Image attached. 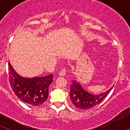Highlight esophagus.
<instances>
[{
	"mask_svg": "<svg viewBox=\"0 0 130 130\" xmlns=\"http://www.w3.org/2000/svg\"><path fill=\"white\" fill-rule=\"evenodd\" d=\"M66 70L65 68H63L61 69V70L59 72V74L60 76H64V75H66Z\"/></svg>",
	"mask_w": 130,
	"mask_h": 130,
	"instance_id": "1",
	"label": "esophagus"
}]
</instances>
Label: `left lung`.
<instances>
[{
	"label": "left lung",
	"mask_w": 130,
	"mask_h": 130,
	"mask_svg": "<svg viewBox=\"0 0 130 130\" xmlns=\"http://www.w3.org/2000/svg\"><path fill=\"white\" fill-rule=\"evenodd\" d=\"M112 88L99 95L91 94L84 90L81 85L75 81L72 82L70 88V99L73 105L79 109H88L100 104L107 96Z\"/></svg>",
	"instance_id": "left-lung-1"
}]
</instances>
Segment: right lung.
<instances>
[{"instance_id": "right-lung-1", "label": "right lung", "mask_w": 130, "mask_h": 130, "mask_svg": "<svg viewBox=\"0 0 130 130\" xmlns=\"http://www.w3.org/2000/svg\"><path fill=\"white\" fill-rule=\"evenodd\" d=\"M9 82L15 95L26 104L40 106L47 100L53 74L41 77L25 78L18 74L8 62Z\"/></svg>"}]
</instances>
